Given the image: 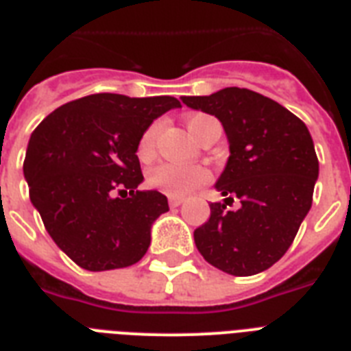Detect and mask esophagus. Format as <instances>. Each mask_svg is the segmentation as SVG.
<instances>
[{
    "label": "esophagus",
    "mask_w": 351,
    "mask_h": 351,
    "mask_svg": "<svg viewBox=\"0 0 351 351\" xmlns=\"http://www.w3.org/2000/svg\"><path fill=\"white\" fill-rule=\"evenodd\" d=\"M184 202V198L182 197H169V206L171 208H178L180 204Z\"/></svg>",
    "instance_id": "1"
}]
</instances>
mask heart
Returning <instances> with one entry per match:
<instances>
[{
  "mask_svg": "<svg viewBox=\"0 0 351 351\" xmlns=\"http://www.w3.org/2000/svg\"><path fill=\"white\" fill-rule=\"evenodd\" d=\"M209 120H213L204 112H197L187 117L186 125L189 129L193 136L200 138L204 125ZM160 123L154 121L142 132V136L138 140L136 154L140 160L153 158L154 151H156V138H158ZM211 175L204 165H176L169 164V162H162V164L154 165L153 169H149L147 173V184L149 187H153L156 191L169 195V197H184L187 193H191L193 189L208 184Z\"/></svg>",
  "mask_w": 351,
  "mask_h": 351,
  "instance_id": "heart-1",
  "label": "heart"
}]
</instances>
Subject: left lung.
<instances>
[{"mask_svg":"<svg viewBox=\"0 0 351 351\" xmlns=\"http://www.w3.org/2000/svg\"><path fill=\"white\" fill-rule=\"evenodd\" d=\"M187 107L215 114L230 140V160L217 182L226 204L195 230L200 255L234 277L271 267L288 251L313 200L319 176L304 121L255 90L226 87L211 96H182Z\"/></svg>","mask_w":351,"mask_h":351,"instance_id":"obj_1","label":"left lung"}]
</instances>
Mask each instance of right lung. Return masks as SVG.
<instances>
[{
    "mask_svg": "<svg viewBox=\"0 0 351 351\" xmlns=\"http://www.w3.org/2000/svg\"><path fill=\"white\" fill-rule=\"evenodd\" d=\"M175 107L173 96L98 93L58 107L32 132L23 162L30 202L80 267L118 269L145 255L151 224L169 206L162 193L138 191L136 145L154 118Z\"/></svg>",
    "mask_w": 351,
    "mask_h": 351,
    "instance_id": "1",
    "label": "right lung"
}]
</instances>
